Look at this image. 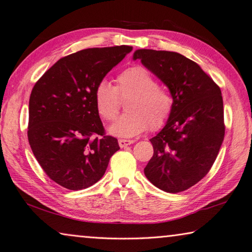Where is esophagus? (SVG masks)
<instances>
[{"label": "esophagus", "mask_w": 252, "mask_h": 252, "mask_svg": "<svg viewBox=\"0 0 252 252\" xmlns=\"http://www.w3.org/2000/svg\"><path fill=\"white\" fill-rule=\"evenodd\" d=\"M118 143H119V146L121 148H125V147L129 146V145H131V144L134 143V141H131V140H119V141H118Z\"/></svg>", "instance_id": "1"}]
</instances>
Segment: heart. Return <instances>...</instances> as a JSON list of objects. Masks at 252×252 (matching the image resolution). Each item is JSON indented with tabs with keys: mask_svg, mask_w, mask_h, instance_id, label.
<instances>
[{
	"mask_svg": "<svg viewBox=\"0 0 252 252\" xmlns=\"http://www.w3.org/2000/svg\"><path fill=\"white\" fill-rule=\"evenodd\" d=\"M120 95L129 98L121 116L109 126V133L118 137H134L148 130L164 126L173 109V98L167 90L159 87L157 80L146 68L134 66L117 77V87L101 80L94 90V103L98 115L112 121L119 112Z\"/></svg>",
	"mask_w": 252,
	"mask_h": 252,
	"instance_id": "b5f03b06",
	"label": "heart"
}]
</instances>
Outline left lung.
<instances>
[{"label": "left lung", "mask_w": 252, "mask_h": 252, "mask_svg": "<svg viewBox=\"0 0 252 252\" xmlns=\"http://www.w3.org/2000/svg\"><path fill=\"white\" fill-rule=\"evenodd\" d=\"M140 60L170 91L173 109L163 129L151 138L154 156L144 169L148 181L167 192L198 183L224 140L221 90L200 66L175 52L136 50Z\"/></svg>", "instance_id": "obj_1"}]
</instances>
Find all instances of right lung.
<instances>
[{
    "label": "right lung",
    "instance_id": "obj_1",
    "mask_svg": "<svg viewBox=\"0 0 252 252\" xmlns=\"http://www.w3.org/2000/svg\"><path fill=\"white\" fill-rule=\"evenodd\" d=\"M131 46L94 47L61 58L30 95L28 140L51 180L71 190L98 182L119 144L105 135L94 90Z\"/></svg>",
    "mask_w": 252,
    "mask_h": 252
}]
</instances>
